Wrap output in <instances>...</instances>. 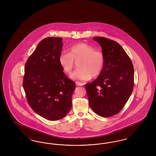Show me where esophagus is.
Here are the masks:
<instances>
[{
	"instance_id": "1",
	"label": "esophagus",
	"mask_w": 156,
	"mask_h": 156,
	"mask_svg": "<svg viewBox=\"0 0 156 156\" xmlns=\"http://www.w3.org/2000/svg\"><path fill=\"white\" fill-rule=\"evenodd\" d=\"M75 83H76V85H78V86H82V85H83L81 82L76 81Z\"/></svg>"
}]
</instances>
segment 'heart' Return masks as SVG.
<instances>
[{"label": "heart", "instance_id": "b5f03b06", "mask_svg": "<svg viewBox=\"0 0 156 156\" xmlns=\"http://www.w3.org/2000/svg\"><path fill=\"white\" fill-rule=\"evenodd\" d=\"M78 61V69L71 75L74 80H89L101 74L105 65L104 54L85 43L73 45L68 52H62L59 57V62L64 71L68 74L71 73L75 62Z\"/></svg>", "mask_w": 156, "mask_h": 156}]
</instances>
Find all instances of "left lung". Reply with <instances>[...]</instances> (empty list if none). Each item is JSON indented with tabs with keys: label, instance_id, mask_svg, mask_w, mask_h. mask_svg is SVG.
I'll use <instances>...</instances> for the list:
<instances>
[{
	"label": "left lung",
	"instance_id": "8db88e82",
	"mask_svg": "<svg viewBox=\"0 0 156 156\" xmlns=\"http://www.w3.org/2000/svg\"><path fill=\"white\" fill-rule=\"evenodd\" d=\"M102 47L103 71L97 79L85 84L90 108L108 118L118 114L127 102L134 87V68L123 47L105 37L93 38Z\"/></svg>",
	"mask_w": 156,
	"mask_h": 156
}]
</instances>
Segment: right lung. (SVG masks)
<instances>
[{"instance_id": "1", "label": "right lung", "mask_w": 156, "mask_h": 156, "mask_svg": "<svg viewBox=\"0 0 156 156\" xmlns=\"http://www.w3.org/2000/svg\"><path fill=\"white\" fill-rule=\"evenodd\" d=\"M62 41L60 37L42 40L24 67L23 87L27 102L36 113L49 120L66 116L76 88L59 64Z\"/></svg>"}]
</instances>
